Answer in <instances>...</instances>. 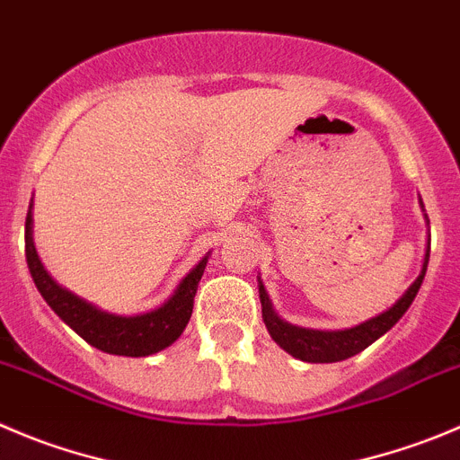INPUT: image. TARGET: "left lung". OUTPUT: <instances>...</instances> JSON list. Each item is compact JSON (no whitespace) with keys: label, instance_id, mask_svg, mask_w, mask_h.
Returning a JSON list of instances; mask_svg holds the SVG:
<instances>
[{"label":"left lung","instance_id":"1","mask_svg":"<svg viewBox=\"0 0 460 460\" xmlns=\"http://www.w3.org/2000/svg\"><path fill=\"white\" fill-rule=\"evenodd\" d=\"M427 264H429V251H427V257H424L422 273L418 275V279L411 284L409 291L388 312L379 314V316L370 318V321L361 323L357 327H349V330L321 332L288 325L282 318L275 316V312L270 309L269 296H266L264 287L260 284L261 316H264V323L275 343L287 349L291 357L300 358V361H309V364H334V361H343V358L354 357V354L368 348L370 343H375L379 336L386 334L404 316V312L411 307L415 296H418L420 284H422L424 273H427Z\"/></svg>","mask_w":460,"mask_h":460}]
</instances>
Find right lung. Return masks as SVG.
<instances>
[{
  "instance_id": "obj_1",
  "label": "right lung",
  "mask_w": 460,
  "mask_h": 460,
  "mask_svg": "<svg viewBox=\"0 0 460 460\" xmlns=\"http://www.w3.org/2000/svg\"><path fill=\"white\" fill-rule=\"evenodd\" d=\"M31 208H33V200H31ZM31 208L29 214H26L24 233L26 264H29L33 282H36L38 291L47 300V305L81 339H85L96 349H102V352L108 354H119V357H148V354H155L167 348V345H172L182 334V330H185L191 318L196 288H199L200 278H203L208 255L196 264L194 270H190V275L178 284L176 293L160 309L142 314V316H112V314L99 312L96 307L87 305L85 300L76 298L69 291H65L63 287H58L47 275L45 266L38 260L33 237H31V226H33Z\"/></svg>"
}]
</instances>
